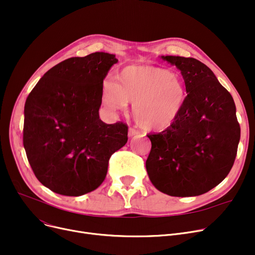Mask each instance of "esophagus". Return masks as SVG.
Returning <instances> with one entry per match:
<instances>
[{
  "label": "esophagus",
  "instance_id": "obj_1",
  "mask_svg": "<svg viewBox=\"0 0 255 255\" xmlns=\"http://www.w3.org/2000/svg\"><path fill=\"white\" fill-rule=\"evenodd\" d=\"M139 134V131L133 129V128H130L129 131H128V136L129 137H133V136H136Z\"/></svg>",
  "mask_w": 255,
  "mask_h": 255
}]
</instances>
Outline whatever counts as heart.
Returning a JSON list of instances; mask_svg holds the SVG:
<instances>
[{
  "mask_svg": "<svg viewBox=\"0 0 255 255\" xmlns=\"http://www.w3.org/2000/svg\"><path fill=\"white\" fill-rule=\"evenodd\" d=\"M187 88L182 75L162 67L130 65L116 76V85L106 82L102 102L112 112L123 111L132 102V115L145 130L162 131L182 116Z\"/></svg>",
  "mask_w": 255,
  "mask_h": 255,
  "instance_id": "obj_1",
  "label": "heart"
}]
</instances>
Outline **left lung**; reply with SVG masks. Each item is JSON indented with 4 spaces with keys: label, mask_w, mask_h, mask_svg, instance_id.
I'll return each mask as SVG.
<instances>
[{
    "label": "left lung",
    "mask_w": 255,
    "mask_h": 255,
    "mask_svg": "<svg viewBox=\"0 0 255 255\" xmlns=\"http://www.w3.org/2000/svg\"><path fill=\"white\" fill-rule=\"evenodd\" d=\"M186 83L187 101L176 123L149 134L145 161L155 188L170 196H197L220 184L231 171L240 141L236 105L207 65L193 58L161 56Z\"/></svg>",
    "instance_id": "8db88e82"
}]
</instances>
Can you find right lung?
Instances as JSON below:
<instances>
[{"label":"right lung","mask_w":255,"mask_h":255,"mask_svg":"<svg viewBox=\"0 0 255 255\" xmlns=\"http://www.w3.org/2000/svg\"><path fill=\"white\" fill-rule=\"evenodd\" d=\"M118 63L94 52L53 66L24 104L23 146L36 178L46 188L80 196L104 181L111 156L128 140L123 123L99 118L103 80Z\"/></svg>","instance_id":"obj_1"}]
</instances>
